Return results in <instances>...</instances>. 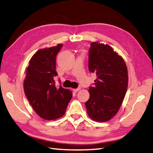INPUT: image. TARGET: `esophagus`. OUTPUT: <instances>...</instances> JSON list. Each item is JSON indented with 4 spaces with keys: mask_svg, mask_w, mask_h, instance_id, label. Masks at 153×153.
Here are the masks:
<instances>
[{
    "mask_svg": "<svg viewBox=\"0 0 153 153\" xmlns=\"http://www.w3.org/2000/svg\"><path fill=\"white\" fill-rule=\"evenodd\" d=\"M80 90V88H74V89H73V91H74V92H79Z\"/></svg>",
    "mask_w": 153,
    "mask_h": 153,
    "instance_id": "obj_1",
    "label": "esophagus"
}]
</instances>
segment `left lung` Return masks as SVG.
Listing matches in <instances>:
<instances>
[{"instance_id": "left-lung-1", "label": "left lung", "mask_w": 153, "mask_h": 153, "mask_svg": "<svg viewBox=\"0 0 153 153\" xmlns=\"http://www.w3.org/2000/svg\"><path fill=\"white\" fill-rule=\"evenodd\" d=\"M88 69L96 74L90 98L85 103L92 120L105 122L111 120L123 101L128 86V73L121 56L107 44L92 42L88 55Z\"/></svg>"}]
</instances>
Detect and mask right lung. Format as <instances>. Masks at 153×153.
<instances>
[{
	"instance_id": "obj_1",
	"label": "right lung",
	"mask_w": 153,
	"mask_h": 153,
	"mask_svg": "<svg viewBox=\"0 0 153 153\" xmlns=\"http://www.w3.org/2000/svg\"><path fill=\"white\" fill-rule=\"evenodd\" d=\"M62 47L58 44L37 51L29 61L24 81V93L30 104L39 116L47 120L63 116L73 96L70 90L55 85L54 78L58 75L56 57Z\"/></svg>"
}]
</instances>
